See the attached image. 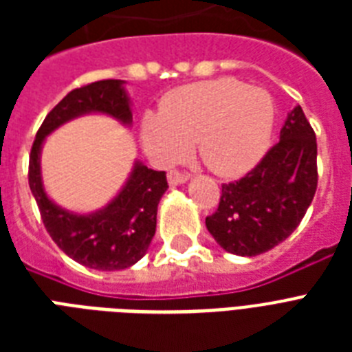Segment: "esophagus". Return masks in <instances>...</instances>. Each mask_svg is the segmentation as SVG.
<instances>
[{
  "label": "esophagus",
  "mask_w": 352,
  "mask_h": 352,
  "mask_svg": "<svg viewBox=\"0 0 352 352\" xmlns=\"http://www.w3.org/2000/svg\"><path fill=\"white\" fill-rule=\"evenodd\" d=\"M190 175L188 173H182V171H177V170H171L168 173V182H170V186H179V184H184L188 182Z\"/></svg>",
  "instance_id": "34e87169"
}]
</instances>
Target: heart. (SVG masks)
Returning <instances> with one entry per match:
<instances>
[{
	"label": "heart",
	"mask_w": 352,
	"mask_h": 352,
	"mask_svg": "<svg viewBox=\"0 0 352 352\" xmlns=\"http://www.w3.org/2000/svg\"><path fill=\"white\" fill-rule=\"evenodd\" d=\"M276 107L267 91L235 78L184 85L166 96L159 113H148L140 137L146 151L170 164L197 142L199 157L223 177H239L267 153Z\"/></svg>",
	"instance_id": "heart-1"
}]
</instances>
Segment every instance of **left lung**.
Wrapping results in <instances>:
<instances>
[{
  "mask_svg": "<svg viewBox=\"0 0 352 352\" xmlns=\"http://www.w3.org/2000/svg\"><path fill=\"white\" fill-rule=\"evenodd\" d=\"M316 135L296 106L279 142L243 179L223 184L219 206L206 217L217 245L235 256H259L285 241L303 219L318 186Z\"/></svg>",
  "mask_w": 352,
  "mask_h": 352,
  "instance_id": "obj_1",
  "label": "left lung"
}]
</instances>
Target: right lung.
Wrapping results in <instances>:
<instances>
[{
	"label": "right lung",
	"instance_id": "add662e5",
	"mask_svg": "<svg viewBox=\"0 0 352 352\" xmlns=\"http://www.w3.org/2000/svg\"><path fill=\"white\" fill-rule=\"evenodd\" d=\"M124 80H100L73 89L36 133L29 159V186L52 241L80 265L95 270H124L148 252L157 228V208L168 190L166 171H155L135 160L126 184L111 203L91 214L58 206L41 181V146L47 135L82 115L100 113L131 126V100Z\"/></svg>",
	"mask_w": 352,
	"mask_h": 352
}]
</instances>
